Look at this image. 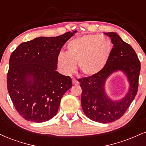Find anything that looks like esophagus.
Listing matches in <instances>:
<instances>
[{"label": "esophagus", "instance_id": "34e87169", "mask_svg": "<svg viewBox=\"0 0 146 146\" xmlns=\"http://www.w3.org/2000/svg\"><path fill=\"white\" fill-rule=\"evenodd\" d=\"M72 82H73V85H78V84H79V82L77 81V80H75V79H73V80H72Z\"/></svg>", "mask_w": 146, "mask_h": 146}]
</instances>
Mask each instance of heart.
Returning a JSON list of instances; mask_svg holds the SVG:
<instances>
[{
	"label": "heart",
	"mask_w": 146,
	"mask_h": 146,
	"mask_svg": "<svg viewBox=\"0 0 146 146\" xmlns=\"http://www.w3.org/2000/svg\"><path fill=\"white\" fill-rule=\"evenodd\" d=\"M113 51L109 38L98 35H85L75 38L67 44V52H60L58 66L66 75H71L78 67L83 75L93 76L100 73L108 63Z\"/></svg>",
	"instance_id": "obj_1"
}]
</instances>
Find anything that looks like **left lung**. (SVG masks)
Here are the masks:
<instances>
[{"label":"left lung","mask_w":146,"mask_h":146,"mask_svg":"<svg viewBox=\"0 0 146 146\" xmlns=\"http://www.w3.org/2000/svg\"><path fill=\"white\" fill-rule=\"evenodd\" d=\"M113 44L108 63L102 71L93 76L80 79L81 103L87 117L100 123H110L119 119L136 96L141 69L140 62L135 50L115 32L104 33ZM117 72H123L129 84V90L119 100H113L106 93L107 80Z\"/></svg>","instance_id":"1"}]
</instances>
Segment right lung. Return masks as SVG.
Segmentation results:
<instances>
[{
	"label": "right lung",
	"mask_w": 146,
	"mask_h": 146,
	"mask_svg": "<svg viewBox=\"0 0 146 146\" xmlns=\"http://www.w3.org/2000/svg\"><path fill=\"white\" fill-rule=\"evenodd\" d=\"M76 32L38 37L23 42L11 53L7 89L16 110L25 119L41 123L58 113L72 81L56 71L57 60L63 45Z\"/></svg>",
	"instance_id": "add662e5"
}]
</instances>
